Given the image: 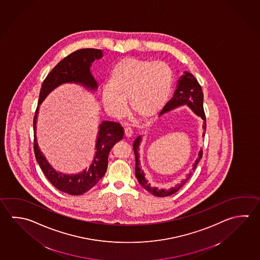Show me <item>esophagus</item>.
Instances as JSON below:
<instances>
[{"label": "esophagus", "instance_id": "1", "mask_svg": "<svg viewBox=\"0 0 260 260\" xmlns=\"http://www.w3.org/2000/svg\"><path fill=\"white\" fill-rule=\"evenodd\" d=\"M124 137L126 138H130L133 137V132L131 128H125L124 129Z\"/></svg>", "mask_w": 260, "mask_h": 260}]
</instances>
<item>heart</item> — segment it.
Listing matches in <instances>:
<instances>
[{"instance_id":"heart-1","label":"heart","mask_w":260,"mask_h":260,"mask_svg":"<svg viewBox=\"0 0 260 260\" xmlns=\"http://www.w3.org/2000/svg\"><path fill=\"white\" fill-rule=\"evenodd\" d=\"M173 71L165 61L136 57L119 60L110 72L108 86L101 98L104 108L115 118L126 111L141 121H148L160 113L170 97Z\"/></svg>"}]
</instances>
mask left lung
Wrapping results in <instances>:
<instances>
[{"label": "left lung", "mask_w": 260, "mask_h": 260, "mask_svg": "<svg viewBox=\"0 0 260 260\" xmlns=\"http://www.w3.org/2000/svg\"><path fill=\"white\" fill-rule=\"evenodd\" d=\"M183 105H187L197 116L205 121V114L203 111V93L202 87L199 84L195 77L188 71H184V74L180 76V79L178 80L174 94L172 96V98L166 104L164 108L162 109L160 115L169 113L170 111ZM203 127L206 129V123H204ZM141 142L142 137L139 136L135 140L133 145L134 153L136 156V177L139 184L141 185L144 189H147L148 192L155 195L156 197H167L177 192L190 178L192 171L195 170V168L198 165L199 161L201 160L203 156V150L201 149L199 151L197 158L192 164V169L188 174L186 175L185 179L180 180V183L175 185L174 187H171L170 189H158L157 187H154L151 186L150 183H148V180L145 177L144 170H142L140 160H139V150H140L139 147L141 145Z\"/></svg>", "instance_id": "left-lung-1"}]
</instances>
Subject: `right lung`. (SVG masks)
Instances as JSON below:
<instances>
[{"label": "right lung", "mask_w": 260, "mask_h": 260, "mask_svg": "<svg viewBox=\"0 0 260 260\" xmlns=\"http://www.w3.org/2000/svg\"><path fill=\"white\" fill-rule=\"evenodd\" d=\"M104 57L103 50L94 48H82L71 53L58 62L49 72L43 82L38 108L34 117L35 133V156L38 165L47 180L58 190L70 195H81L94 187L104 177L108 166V156L111 149L117 142L122 140L123 129L120 123L103 121L99 124L98 135L95 143V154L89 168H86L77 174H66L58 172L53 168L44 156L38 146L37 138V123L40 104L47 95L58 86L65 83H74L82 86L90 91L98 89L97 81L90 71L92 62Z\"/></svg>", "instance_id": "1"}]
</instances>
